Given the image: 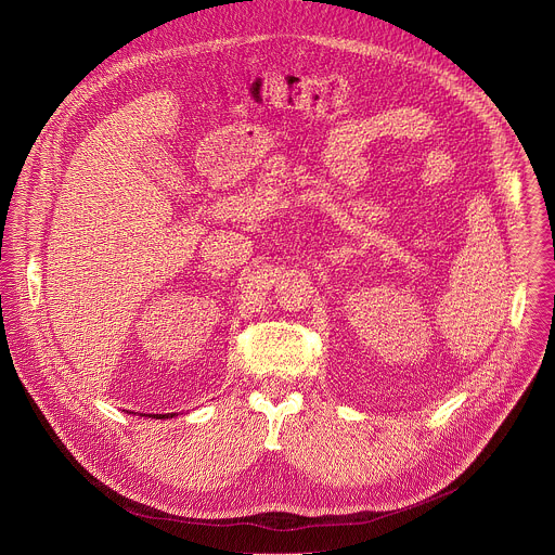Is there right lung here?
I'll use <instances>...</instances> for the list:
<instances>
[{
	"instance_id": "right-lung-1",
	"label": "right lung",
	"mask_w": 555,
	"mask_h": 555,
	"mask_svg": "<svg viewBox=\"0 0 555 555\" xmlns=\"http://www.w3.org/2000/svg\"><path fill=\"white\" fill-rule=\"evenodd\" d=\"M169 416H173V414H156V418H169Z\"/></svg>"
}]
</instances>
